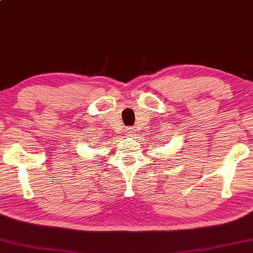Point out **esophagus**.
Here are the masks:
<instances>
[{"label":"esophagus","instance_id":"obj_1","mask_svg":"<svg viewBox=\"0 0 253 253\" xmlns=\"http://www.w3.org/2000/svg\"><path fill=\"white\" fill-rule=\"evenodd\" d=\"M134 133H135L134 127H127L126 128V134L127 135H134Z\"/></svg>","mask_w":253,"mask_h":253}]
</instances>
